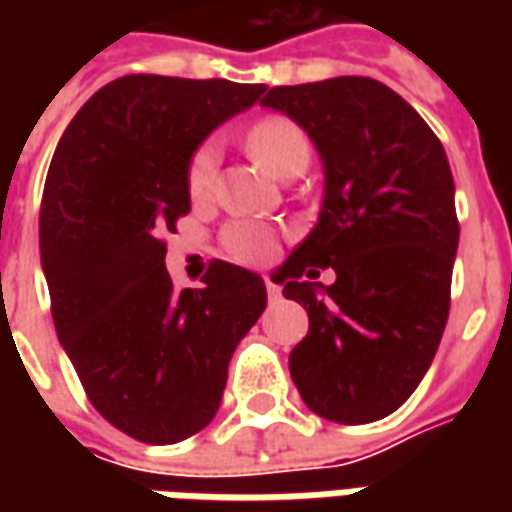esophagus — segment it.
<instances>
[{
  "label": "esophagus",
  "mask_w": 512,
  "mask_h": 512,
  "mask_svg": "<svg viewBox=\"0 0 512 512\" xmlns=\"http://www.w3.org/2000/svg\"><path fill=\"white\" fill-rule=\"evenodd\" d=\"M266 290H268V299H271V301H277L279 296H282V290H279V285H274L271 279H266Z\"/></svg>",
  "instance_id": "esophagus-1"
}]
</instances>
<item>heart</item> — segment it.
Listing matches in <instances>:
<instances>
[{
  "mask_svg": "<svg viewBox=\"0 0 512 512\" xmlns=\"http://www.w3.org/2000/svg\"><path fill=\"white\" fill-rule=\"evenodd\" d=\"M246 147L274 175L285 172L290 164H299V161L307 164V158H310L307 134L296 123L285 120V117L260 120L246 134ZM216 169H219V147L213 145V142H205L191 156L189 169H186V186H189V194L194 200H205L211 194L213 183H216ZM274 244H277L274 230L268 224L255 222V219H235L224 230L227 252L238 257V260H246V263L266 260L274 252Z\"/></svg>",
  "mask_w": 512,
  "mask_h": 512,
  "instance_id": "obj_1",
  "label": "heart"
}]
</instances>
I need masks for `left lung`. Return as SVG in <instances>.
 <instances>
[{
	"label": "left lung",
	"mask_w": 512,
	"mask_h": 512,
	"mask_svg": "<svg viewBox=\"0 0 512 512\" xmlns=\"http://www.w3.org/2000/svg\"><path fill=\"white\" fill-rule=\"evenodd\" d=\"M307 131L323 164L312 233L279 268L310 315L290 378L318 417L365 425L419 386L450 315L455 183L417 109L367 76L271 87L260 101ZM334 267L332 286L304 283Z\"/></svg>",
	"instance_id": "8db88e82"
}]
</instances>
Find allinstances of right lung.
<instances>
[{
    "label": "right lung",
    "instance_id": "right-lung-1",
    "mask_svg": "<svg viewBox=\"0 0 512 512\" xmlns=\"http://www.w3.org/2000/svg\"><path fill=\"white\" fill-rule=\"evenodd\" d=\"M266 84L115 79L76 112L40 205V266L65 354L101 417L145 444H175L219 411L227 367L266 310V282L213 260L175 290L164 233L191 211L186 169L213 128Z\"/></svg>",
    "mask_w": 512,
    "mask_h": 512
}]
</instances>
